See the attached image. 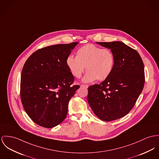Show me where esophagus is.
I'll use <instances>...</instances> for the list:
<instances>
[{
    "instance_id": "34e87169",
    "label": "esophagus",
    "mask_w": 159,
    "mask_h": 159,
    "mask_svg": "<svg viewBox=\"0 0 159 159\" xmlns=\"http://www.w3.org/2000/svg\"><path fill=\"white\" fill-rule=\"evenodd\" d=\"M82 87H84V88H88V85H84V84H82V85H81Z\"/></svg>"
}]
</instances>
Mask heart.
<instances>
[{"label":"heart","instance_id":"1","mask_svg":"<svg viewBox=\"0 0 159 159\" xmlns=\"http://www.w3.org/2000/svg\"><path fill=\"white\" fill-rule=\"evenodd\" d=\"M66 63L70 72L76 78H80L85 70L88 71L84 80L91 82L98 79L102 81L107 79L113 71L115 57L113 52L108 48H102L93 44H86L80 48L76 57L69 55Z\"/></svg>","mask_w":159,"mask_h":159}]
</instances>
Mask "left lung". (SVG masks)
Returning a JSON list of instances; mask_svg holds the SVG:
<instances>
[{
    "label": "left lung",
    "mask_w": 159,
    "mask_h": 159,
    "mask_svg": "<svg viewBox=\"0 0 159 159\" xmlns=\"http://www.w3.org/2000/svg\"><path fill=\"white\" fill-rule=\"evenodd\" d=\"M97 43L113 52L115 65L107 79L88 87L87 99L96 116L110 122L134 107L145 84L144 65L138 52L122 42Z\"/></svg>",
    "instance_id": "obj_1"
}]
</instances>
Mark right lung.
Here are the masks:
<instances>
[{
    "label": "right lung",
    "mask_w": 159,
    "mask_h": 159,
    "mask_svg": "<svg viewBox=\"0 0 159 159\" xmlns=\"http://www.w3.org/2000/svg\"><path fill=\"white\" fill-rule=\"evenodd\" d=\"M78 42L38 49L25 61L20 79V98L25 111L38 125L53 128L66 117L68 103L79 85L66 60Z\"/></svg>",
    "instance_id": "add662e5"
}]
</instances>
